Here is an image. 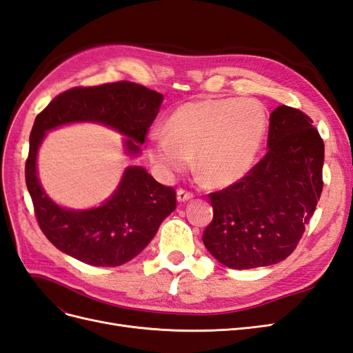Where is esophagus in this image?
Listing matches in <instances>:
<instances>
[{
  "label": "esophagus",
  "instance_id": "34e87169",
  "mask_svg": "<svg viewBox=\"0 0 353 353\" xmlns=\"http://www.w3.org/2000/svg\"><path fill=\"white\" fill-rule=\"evenodd\" d=\"M193 197H194V194L191 193V191L185 190V188H179V190L176 191V199H178V201H187V200L193 199Z\"/></svg>",
  "mask_w": 353,
  "mask_h": 353
}]
</instances>
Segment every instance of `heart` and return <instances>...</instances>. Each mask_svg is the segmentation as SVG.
I'll return each instance as SVG.
<instances>
[{
	"instance_id": "1",
	"label": "heart",
	"mask_w": 353,
	"mask_h": 353,
	"mask_svg": "<svg viewBox=\"0 0 353 353\" xmlns=\"http://www.w3.org/2000/svg\"><path fill=\"white\" fill-rule=\"evenodd\" d=\"M266 132V114L250 100H197L178 108L148 141V157L163 175L194 168L209 185L227 187L252 169Z\"/></svg>"
}]
</instances>
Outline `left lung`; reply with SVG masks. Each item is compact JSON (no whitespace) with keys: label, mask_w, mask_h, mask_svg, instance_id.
Listing matches in <instances>:
<instances>
[{"label":"left lung","mask_w":353,"mask_h":353,"mask_svg":"<svg viewBox=\"0 0 353 353\" xmlns=\"http://www.w3.org/2000/svg\"><path fill=\"white\" fill-rule=\"evenodd\" d=\"M268 152L237 183L209 199L203 243L232 270L284 261L301 241L323 193L324 141L312 119L288 105L270 117Z\"/></svg>","instance_id":"1"}]
</instances>
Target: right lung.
<instances>
[{"instance_id":"right-lung-1","label":"right lung","mask_w":353,"mask_h":353,"mask_svg":"<svg viewBox=\"0 0 353 353\" xmlns=\"http://www.w3.org/2000/svg\"><path fill=\"white\" fill-rule=\"evenodd\" d=\"M163 95L144 85L117 81L74 87L59 94L38 113L25 165L28 191L41 231L63 253L94 266H119L152 241L162 221L176 208L174 187L159 184L140 166L125 170L110 200L91 210H68L52 203L37 176V152L46 131L69 122L91 121L128 137L126 150L140 152Z\"/></svg>"}]
</instances>
